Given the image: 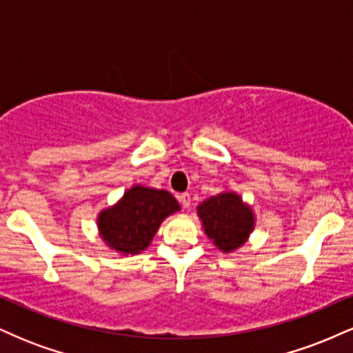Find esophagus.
Returning a JSON list of instances; mask_svg holds the SVG:
<instances>
[{"mask_svg": "<svg viewBox=\"0 0 353 353\" xmlns=\"http://www.w3.org/2000/svg\"><path fill=\"white\" fill-rule=\"evenodd\" d=\"M177 199H179L182 208L189 209V205H190V194H189V192H182V194H179V197H177Z\"/></svg>", "mask_w": 353, "mask_h": 353, "instance_id": "obj_1", "label": "esophagus"}]
</instances>
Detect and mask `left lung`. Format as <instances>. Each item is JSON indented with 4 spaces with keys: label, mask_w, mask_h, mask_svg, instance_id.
Here are the masks:
<instances>
[{
    "label": "left lung",
    "mask_w": 353,
    "mask_h": 353,
    "mask_svg": "<svg viewBox=\"0 0 353 353\" xmlns=\"http://www.w3.org/2000/svg\"><path fill=\"white\" fill-rule=\"evenodd\" d=\"M202 225L210 241L222 252L241 247L254 229V214L234 192L209 197L197 208Z\"/></svg>",
    "instance_id": "left-lung-1"
}]
</instances>
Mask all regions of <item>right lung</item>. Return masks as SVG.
I'll return each mask as SVG.
<instances>
[{
  "label": "right lung",
  "instance_id": "add662e5",
  "mask_svg": "<svg viewBox=\"0 0 353 353\" xmlns=\"http://www.w3.org/2000/svg\"><path fill=\"white\" fill-rule=\"evenodd\" d=\"M179 209L177 201L168 190L134 185L125 190L114 208L99 214L101 237L117 252L139 254L151 244L161 222Z\"/></svg>",
  "mask_w": 353,
  "mask_h": 353
}]
</instances>
